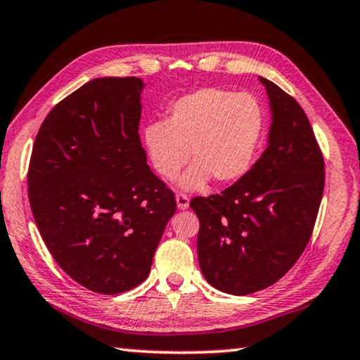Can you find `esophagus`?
Listing matches in <instances>:
<instances>
[{
  "label": "esophagus",
  "mask_w": 360,
  "mask_h": 360,
  "mask_svg": "<svg viewBox=\"0 0 360 360\" xmlns=\"http://www.w3.org/2000/svg\"><path fill=\"white\" fill-rule=\"evenodd\" d=\"M175 200H176V206H179V210H186V207L190 206V198L186 196L185 193H176Z\"/></svg>",
  "instance_id": "1"
}]
</instances>
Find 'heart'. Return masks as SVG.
Listing matches in <instances>:
<instances>
[{"mask_svg": "<svg viewBox=\"0 0 360 360\" xmlns=\"http://www.w3.org/2000/svg\"><path fill=\"white\" fill-rule=\"evenodd\" d=\"M258 102L248 94L205 87L170 107L165 123L144 128V146L155 172L172 180L188 162L181 179L188 190L201 188L211 176L219 184L236 181L250 169L262 136Z\"/></svg>", "mask_w": 360, "mask_h": 360, "instance_id": "1", "label": "heart"}]
</instances>
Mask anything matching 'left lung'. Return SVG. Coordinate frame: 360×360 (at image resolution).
Listing matches in <instances>:
<instances>
[{"label":"left lung","instance_id":"1","mask_svg":"<svg viewBox=\"0 0 360 360\" xmlns=\"http://www.w3.org/2000/svg\"><path fill=\"white\" fill-rule=\"evenodd\" d=\"M269 97L268 148L221 195L190 201L200 219L198 259L212 288L248 295L294 266L309 243L325 188V162L294 97L259 76Z\"/></svg>","mask_w":360,"mask_h":360}]
</instances>
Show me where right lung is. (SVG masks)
I'll return each mask as SVG.
<instances>
[{
    "label": "right lung",
    "instance_id": "1",
    "mask_svg": "<svg viewBox=\"0 0 360 360\" xmlns=\"http://www.w3.org/2000/svg\"><path fill=\"white\" fill-rule=\"evenodd\" d=\"M143 81L97 77L41 123L30 155V210L60 268L98 294L148 278L175 214L174 191L153 174L139 139Z\"/></svg>",
    "mask_w": 360,
    "mask_h": 360
}]
</instances>
